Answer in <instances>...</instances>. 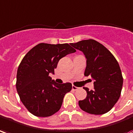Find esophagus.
Returning a JSON list of instances; mask_svg holds the SVG:
<instances>
[{
  "label": "esophagus",
  "instance_id": "esophagus-1",
  "mask_svg": "<svg viewBox=\"0 0 133 133\" xmlns=\"http://www.w3.org/2000/svg\"><path fill=\"white\" fill-rule=\"evenodd\" d=\"M78 89V87H75V86H72V90H74V91H76Z\"/></svg>",
  "mask_w": 133,
  "mask_h": 133
}]
</instances>
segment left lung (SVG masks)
<instances>
[{
	"label": "left lung",
	"mask_w": 133,
	"mask_h": 133,
	"mask_svg": "<svg viewBox=\"0 0 133 133\" xmlns=\"http://www.w3.org/2000/svg\"><path fill=\"white\" fill-rule=\"evenodd\" d=\"M75 49L84 53L87 59L84 75L91 76L94 88L78 101L79 107L87 113L102 115L114 106L121 96L123 78L117 60L103 44L94 39H85L71 43Z\"/></svg>",
	"instance_id": "8db88e82"
}]
</instances>
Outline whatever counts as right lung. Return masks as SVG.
I'll return each instance as SVG.
<instances>
[{"instance_id":"add662e5","label":"right lung","mask_w":133,"mask_h":133,"mask_svg":"<svg viewBox=\"0 0 133 133\" xmlns=\"http://www.w3.org/2000/svg\"><path fill=\"white\" fill-rule=\"evenodd\" d=\"M70 45L40 43L20 62L16 89L23 105L34 116L48 117L57 113L65 94L72 89L71 83L57 84L49 75L54 74L60 59L76 52Z\"/></svg>"}]
</instances>
